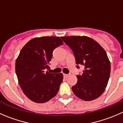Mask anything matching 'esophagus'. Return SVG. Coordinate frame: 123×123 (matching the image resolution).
<instances>
[{
    "label": "esophagus",
    "mask_w": 123,
    "mask_h": 123,
    "mask_svg": "<svg viewBox=\"0 0 123 123\" xmlns=\"http://www.w3.org/2000/svg\"><path fill=\"white\" fill-rule=\"evenodd\" d=\"M69 74H63V76L65 77V78H67L68 77H69Z\"/></svg>",
    "instance_id": "34e87169"
}]
</instances>
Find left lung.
Returning a JSON list of instances; mask_svg holds the SVG:
<instances>
[{"mask_svg":"<svg viewBox=\"0 0 123 123\" xmlns=\"http://www.w3.org/2000/svg\"><path fill=\"white\" fill-rule=\"evenodd\" d=\"M62 39L72 49L77 64L83 65L81 75L72 87L74 93L85 101L97 98L106 87L111 73V63L101 45L87 36H67Z\"/></svg>","mask_w":123,"mask_h":123,"instance_id":"obj_1","label":"left lung"}]
</instances>
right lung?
<instances>
[{
	"label": "right lung",
	"instance_id": "obj_1",
	"mask_svg": "<svg viewBox=\"0 0 123 123\" xmlns=\"http://www.w3.org/2000/svg\"><path fill=\"white\" fill-rule=\"evenodd\" d=\"M63 44L59 37H36L21 49L16 61V72L23 92L30 100L43 103L54 98L63 81L62 73H49L45 69L54 49Z\"/></svg>",
	"mask_w": 123,
	"mask_h": 123
}]
</instances>
